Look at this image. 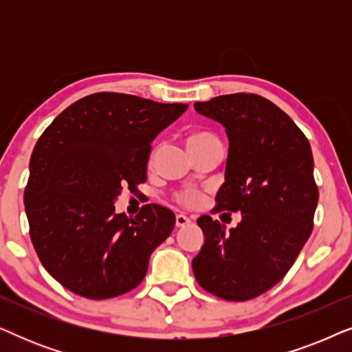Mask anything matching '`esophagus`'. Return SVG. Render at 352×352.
Segmentation results:
<instances>
[{
    "instance_id": "esophagus-1",
    "label": "esophagus",
    "mask_w": 352,
    "mask_h": 352,
    "mask_svg": "<svg viewBox=\"0 0 352 352\" xmlns=\"http://www.w3.org/2000/svg\"><path fill=\"white\" fill-rule=\"evenodd\" d=\"M192 223L189 216L186 214H176V228H186V226H189Z\"/></svg>"
}]
</instances>
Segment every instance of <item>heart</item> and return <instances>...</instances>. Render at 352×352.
<instances>
[{"mask_svg": "<svg viewBox=\"0 0 352 352\" xmlns=\"http://www.w3.org/2000/svg\"><path fill=\"white\" fill-rule=\"evenodd\" d=\"M211 141H218V138L214 136V134L211 133H205V131H197V133H192L189 138H187V147L192 148V147H197V146H201V144H206V142H211ZM157 155V148L152 152V157L151 160H153ZM177 199H179L182 204L186 205H195L197 201L200 199V194L197 190H184L181 192L179 195H177Z\"/></svg>", "mask_w": 352, "mask_h": 352, "instance_id": "1", "label": "heart"}]
</instances>
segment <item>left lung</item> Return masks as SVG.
Listing matches in <instances>:
<instances>
[{"label":"left lung","instance_id":"1","mask_svg":"<svg viewBox=\"0 0 352 352\" xmlns=\"http://www.w3.org/2000/svg\"><path fill=\"white\" fill-rule=\"evenodd\" d=\"M194 107L228 134L216 210L240 211L242 221L226 230L200 216L205 242L192 269L206 292L228 301L252 300L282 280L312 232L319 190L309 141L261 96L226 94Z\"/></svg>","mask_w":352,"mask_h":352}]
</instances>
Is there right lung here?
Wrapping results in <instances>:
<instances>
[{
	"instance_id": "1",
	"label": "right lung",
	"mask_w": 352,
	"mask_h": 352,
	"mask_svg": "<svg viewBox=\"0 0 352 352\" xmlns=\"http://www.w3.org/2000/svg\"><path fill=\"white\" fill-rule=\"evenodd\" d=\"M189 105L96 93L67 107L38 139L23 201L32 243L67 290L107 300L138 287L176 218L146 205L115 213L123 187L146 181L151 144Z\"/></svg>"
}]
</instances>
